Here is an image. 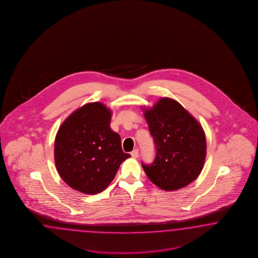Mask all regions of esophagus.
Listing matches in <instances>:
<instances>
[{
    "instance_id": "1",
    "label": "esophagus",
    "mask_w": 258,
    "mask_h": 258,
    "mask_svg": "<svg viewBox=\"0 0 258 258\" xmlns=\"http://www.w3.org/2000/svg\"><path fill=\"white\" fill-rule=\"evenodd\" d=\"M132 156H133V158H138V156H139V150L138 149H134V150H133L132 151Z\"/></svg>"
}]
</instances>
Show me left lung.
<instances>
[{
  "label": "left lung",
  "mask_w": 258,
  "mask_h": 258,
  "mask_svg": "<svg viewBox=\"0 0 258 258\" xmlns=\"http://www.w3.org/2000/svg\"><path fill=\"white\" fill-rule=\"evenodd\" d=\"M156 157L142 164L149 180L164 191L185 187L199 177L206 157L203 126L180 103L162 97L152 108H143Z\"/></svg>",
  "instance_id": "left-lung-1"
}]
</instances>
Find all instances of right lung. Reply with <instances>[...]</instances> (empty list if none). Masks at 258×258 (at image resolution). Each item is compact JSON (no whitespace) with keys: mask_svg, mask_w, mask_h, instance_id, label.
Instances as JSON below:
<instances>
[{"mask_svg":"<svg viewBox=\"0 0 258 258\" xmlns=\"http://www.w3.org/2000/svg\"><path fill=\"white\" fill-rule=\"evenodd\" d=\"M111 110L100 102L88 103L64 120L55 139V167L71 188L87 195L105 190L120 164L131 155L110 128Z\"/></svg>","mask_w":258,"mask_h":258,"instance_id":"right-lung-1","label":"right lung"}]
</instances>
